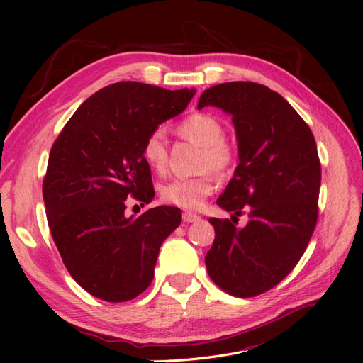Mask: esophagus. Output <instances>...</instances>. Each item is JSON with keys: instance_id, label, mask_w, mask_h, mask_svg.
<instances>
[{"instance_id": "34e87169", "label": "esophagus", "mask_w": 363, "mask_h": 363, "mask_svg": "<svg viewBox=\"0 0 363 363\" xmlns=\"http://www.w3.org/2000/svg\"><path fill=\"white\" fill-rule=\"evenodd\" d=\"M201 216L195 215V213H191V212H184L183 213V223H196L200 221Z\"/></svg>"}]
</instances>
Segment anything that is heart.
<instances>
[{"label": "heart", "instance_id": "obj_1", "mask_svg": "<svg viewBox=\"0 0 363 363\" xmlns=\"http://www.w3.org/2000/svg\"><path fill=\"white\" fill-rule=\"evenodd\" d=\"M179 133L201 147L200 168H211L215 172L225 175L233 169L238 155L232 144L224 139V127L215 116L195 113L183 119L179 125ZM142 157L155 171H163L167 167L168 150L167 138L162 128L152 130L142 147ZM215 175L206 171L195 177L172 179L162 186V200L188 211L200 208L206 196L215 191Z\"/></svg>", "mask_w": 363, "mask_h": 363}]
</instances>
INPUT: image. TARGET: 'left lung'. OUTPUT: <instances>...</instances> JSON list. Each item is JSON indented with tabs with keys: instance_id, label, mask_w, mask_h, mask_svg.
<instances>
[{
	"instance_id": "8db88e82",
	"label": "left lung",
	"mask_w": 363,
	"mask_h": 363,
	"mask_svg": "<svg viewBox=\"0 0 363 363\" xmlns=\"http://www.w3.org/2000/svg\"><path fill=\"white\" fill-rule=\"evenodd\" d=\"M232 116L239 164L216 204L247 211L239 229L211 218L215 240L206 255L208 276L230 295L248 298L276 286L301 259L318 218L321 163L303 118L284 98L252 82H230L201 94L199 108Z\"/></svg>"
}]
</instances>
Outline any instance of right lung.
<instances>
[{"mask_svg": "<svg viewBox=\"0 0 363 363\" xmlns=\"http://www.w3.org/2000/svg\"><path fill=\"white\" fill-rule=\"evenodd\" d=\"M195 92L118 82L87 98L54 142L42 189L48 225L71 277L96 298L121 303L144 292L160 245L180 225L177 207L125 216V200L155 199L142 147Z\"/></svg>", "mask_w": 363, "mask_h": 363, "instance_id": "right-lung-1", "label": "right lung"}]
</instances>
